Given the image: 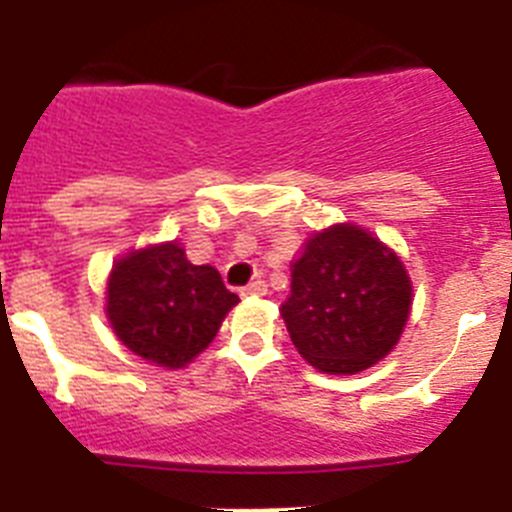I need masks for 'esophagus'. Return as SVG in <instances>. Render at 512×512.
Here are the masks:
<instances>
[{"mask_svg": "<svg viewBox=\"0 0 512 512\" xmlns=\"http://www.w3.org/2000/svg\"><path fill=\"white\" fill-rule=\"evenodd\" d=\"M266 284L264 282H251L246 287H241V297H264Z\"/></svg>", "mask_w": 512, "mask_h": 512, "instance_id": "esophagus-1", "label": "esophagus"}]
</instances>
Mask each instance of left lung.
Here are the masks:
<instances>
[{
	"label": "left lung",
	"mask_w": 512,
	"mask_h": 512,
	"mask_svg": "<svg viewBox=\"0 0 512 512\" xmlns=\"http://www.w3.org/2000/svg\"><path fill=\"white\" fill-rule=\"evenodd\" d=\"M410 302L400 256L369 230L333 225L305 243L279 310L307 364L325 374H356L395 348Z\"/></svg>",
	"instance_id": "8db88e82"
}]
</instances>
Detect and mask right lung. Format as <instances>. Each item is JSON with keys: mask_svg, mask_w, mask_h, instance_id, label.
<instances>
[{"mask_svg": "<svg viewBox=\"0 0 512 512\" xmlns=\"http://www.w3.org/2000/svg\"><path fill=\"white\" fill-rule=\"evenodd\" d=\"M238 295L217 269L194 266L179 243H164L115 264L107 282V318L117 338L158 366L189 364L217 336Z\"/></svg>", "mask_w": 512, "mask_h": 512, "instance_id": "add662e5", "label": "right lung"}]
</instances>
